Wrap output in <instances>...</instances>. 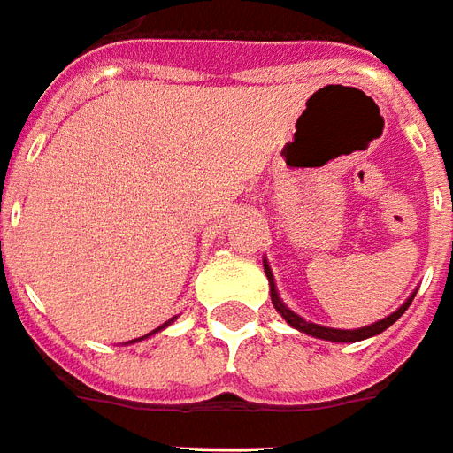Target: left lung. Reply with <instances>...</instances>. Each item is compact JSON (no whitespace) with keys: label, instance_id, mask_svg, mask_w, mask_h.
Wrapping results in <instances>:
<instances>
[{"label":"left lung","instance_id":"obj_1","mask_svg":"<svg viewBox=\"0 0 453 453\" xmlns=\"http://www.w3.org/2000/svg\"><path fill=\"white\" fill-rule=\"evenodd\" d=\"M265 275L267 280H270V295H273V303H275V309L280 313H282V319H285L292 328H296V331L306 333V335H313V338H321V340H333V342H357V340H365V338H372V335H379V333H384L391 323H395L398 319H401L403 313H405V309L411 306L412 296L408 299V302L403 303L398 311H394L391 316H386V319H381V321L372 323V326H366V328H359V331H338V328H326V326H319V323H309L303 321L302 316H296L295 311H289L285 303L280 302V296H277L275 292V282H273V273H270V267H267L265 263Z\"/></svg>","mask_w":453,"mask_h":453}]
</instances>
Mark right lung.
<instances>
[{"label": "right lung", "mask_w": 453, "mask_h": 453, "mask_svg": "<svg viewBox=\"0 0 453 453\" xmlns=\"http://www.w3.org/2000/svg\"><path fill=\"white\" fill-rule=\"evenodd\" d=\"M168 323H171V321H168ZM168 323H164V326H168ZM164 326H161V328H164ZM161 328H157V331H161ZM157 331H154V333H157Z\"/></svg>", "instance_id": "1"}]
</instances>
